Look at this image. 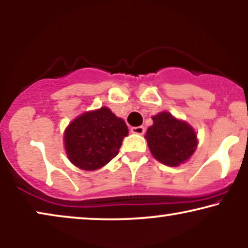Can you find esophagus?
Masks as SVG:
<instances>
[{"label":"esophagus","instance_id":"1","mask_svg":"<svg viewBox=\"0 0 248 248\" xmlns=\"http://www.w3.org/2000/svg\"><path fill=\"white\" fill-rule=\"evenodd\" d=\"M130 131L133 134H137V135H143L145 133V128L143 126H138V127H131Z\"/></svg>","mask_w":248,"mask_h":248}]
</instances>
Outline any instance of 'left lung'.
<instances>
[{
    "instance_id": "8db88e82",
    "label": "left lung",
    "mask_w": 248,
    "mask_h": 248,
    "mask_svg": "<svg viewBox=\"0 0 248 248\" xmlns=\"http://www.w3.org/2000/svg\"><path fill=\"white\" fill-rule=\"evenodd\" d=\"M145 137L153 156L170 167L187 161L197 146L193 128L177 120L169 112H161L153 117V126L148 128Z\"/></svg>"
}]
</instances>
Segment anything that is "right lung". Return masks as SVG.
Instances as JSON below:
<instances>
[{"label":"right lung","instance_id":"obj_1","mask_svg":"<svg viewBox=\"0 0 248 248\" xmlns=\"http://www.w3.org/2000/svg\"><path fill=\"white\" fill-rule=\"evenodd\" d=\"M128 127L110 108H101L78 117L69 124L64 145L69 160L82 170L100 169L119 153Z\"/></svg>","mask_w":248,"mask_h":248}]
</instances>
